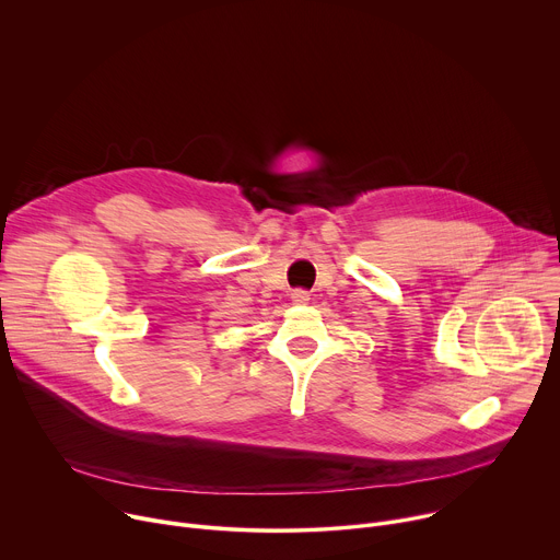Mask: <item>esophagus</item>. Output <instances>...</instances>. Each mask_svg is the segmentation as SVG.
I'll list each match as a JSON object with an SVG mask.
<instances>
[{
  "label": "esophagus",
  "instance_id": "obj_1",
  "mask_svg": "<svg viewBox=\"0 0 560 560\" xmlns=\"http://www.w3.org/2000/svg\"><path fill=\"white\" fill-rule=\"evenodd\" d=\"M307 299H310V294H307L305 290H294V292H292V301H294V303H305Z\"/></svg>",
  "mask_w": 560,
  "mask_h": 560
}]
</instances>
